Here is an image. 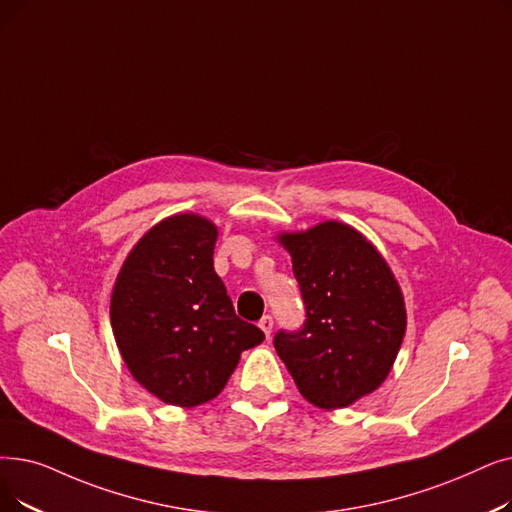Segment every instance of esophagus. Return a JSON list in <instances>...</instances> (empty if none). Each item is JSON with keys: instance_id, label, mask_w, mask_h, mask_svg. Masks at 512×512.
Returning <instances> with one entry per match:
<instances>
[{"instance_id": "obj_1", "label": "esophagus", "mask_w": 512, "mask_h": 512, "mask_svg": "<svg viewBox=\"0 0 512 512\" xmlns=\"http://www.w3.org/2000/svg\"><path fill=\"white\" fill-rule=\"evenodd\" d=\"M259 328L265 332V337L272 335V328H274V318L272 316H263L259 320Z\"/></svg>"}]
</instances>
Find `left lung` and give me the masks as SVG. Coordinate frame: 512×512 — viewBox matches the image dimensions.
Instances as JSON below:
<instances>
[{
  "instance_id": "1",
  "label": "left lung",
  "mask_w": 512,
  "mask_h": 512,
  "mask_svg": "<svg viewBox=\"0 0 512 512\" xmlns=\"http://www.w3.org/2000/svg\"><path fill=\"white\" fill-rule=\"evenodd\" d=\"M305 307L274 347L301 395L318 408L353 404L387 379L406 332V307L389 265L339 221L282 234Z\"/></svg>"
}]
</instances>
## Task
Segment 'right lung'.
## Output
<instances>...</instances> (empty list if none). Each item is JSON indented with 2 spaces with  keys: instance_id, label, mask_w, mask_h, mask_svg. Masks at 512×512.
<instances>
[{
  "instance_id": "obj_1",
  "label": "right lung",
  "mask_w": 512,
  "mask_h": 512,
  "mask_svg": "<svg viewBox=\"0 0 512 512\" xmlns=\"http://www.w3.org/2000/svg\"><path fill=\"white\" fill-rule=\"evenodd\" d=\"M217 228L192 213L154 226L119 272L110 324L123 360L165 404L192 408L226 387L265 335L236 316L213 268Z\"/></svg>"
}]
</instances>
